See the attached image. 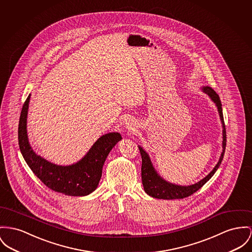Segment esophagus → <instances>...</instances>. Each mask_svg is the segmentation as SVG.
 <instances>
[{"mask_svg":"<svg viewBox=\"0 0 252 252\" xmlns=\"http://www.w3.org/2000/svg\"><path fill=\"white\" fill-rule=\"evenodd\" d=\"M125 127H126L127 130L132 131V130H134L135 124H134V122H132V121H128V122L125 123Z\"/></svg>","mask_w":252,"mask_h":252,"instance_id":"34e87169","label":"esophagus"}]
</instances>
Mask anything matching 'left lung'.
Returning a JSON list of instances; mask_svg holds the SVG:
<instances>
[{"label": "left lung", "mask_w": 252, "mask_h": 252, "mask_svg": "<svg viewBox=\"0 0 252 252\" xmlns=\"http://www.w3.org/2000/svg\"><path fill=\"white\" fill-rule=\"evenodd\" d=\"M202 91L209 95V97L216 104L218 108L219 115L222 124V152L220 157L218 163L216 166L213 168V170L199 183L195 185H189V186H181V185H173L163 180L155 170V168L152 164L150 157L148 154L142 149V147H138L141 158H142V165H141V180L142 185L144 187V191L153 198L157 199H163V200H176V199H184L186 197L191 196L196 191H198L201 187L205 185L211 177L215 174L219 166L220 165L223 155L225 151V145H226V132H225V126L223 121L222 116V110H221V103L218 94L216 92L210 88V87H203Z\"/></svg>", "instance_id": "left-lung-1"}]
</instances>
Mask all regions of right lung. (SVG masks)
<instances>
[{
  "mask_svg": "<svg viewBox=\"0 0 252 252\" xmlns=\"http://www.w3.org/2000/svg\"><path fill=\"white\" fill-rule=\"evenodd\" d=\"M31 94L25 101L18 128L19 147L26 162L36 177L50 189L67 196H86L94 192L99 184L104 162L114 146L121 139L119 133L100 136L84 158L71 165H56L37 156L32 149L28 133L27 118Z\"/></svg>",
  "mask_w": 252,
  "mask_h": 252,
  "instance_id": "obj_1",
  "label": "right lung"
}]
</instances>
